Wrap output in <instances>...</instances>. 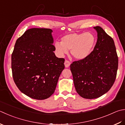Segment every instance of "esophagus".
Segmentation results:
<instances>
[{"label": "esophagus", "instance_id": "34e87169", "mask_svg": "<svg viewBox=\"0 0 125 125\" xmlns=\"http://www.w3.org/2000/svg\"><path fill=\"white\" fill-rule=\"evenodd\" d=\"M64 64H65V67H66V68H67V67H69L70 66V65H71V62H69V61H68V60H66L65 61V63H64Z\"/></svg>", "mask_w": 125, "mask_h": 125}]
</instances>
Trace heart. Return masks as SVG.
Instances as JSON below:
<instances>
[{"label":"heart","instance_id":"heart-1","mask_svg":"<svg viewBox=\"0 0 125 125\" xmlns=\"http://www.w3.org/2000/svg\"><path fill=\"white\" fill-rule=\"evenodd\" d=\"M96 39L90 32L72 33L61 39V42H55L54 47L59 54L63 56L70 50L71 55L78 60H82L90 54L95 47Z\"/></svg>","mask_w":125,"mask_h":125}]
</instances>
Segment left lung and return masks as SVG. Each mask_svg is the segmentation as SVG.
I'll use <instances>...</instances> for the list:
<instances>
[{
  "label": "left lung",
  "instance_id": "8db88e82",
  "mask_svg": "<svg viewBox=\"0 0 125 125\" xmlns=\"http://www.w3.org/2000/svg\"><path fill=\"white\" fill-rule=\"evenodd\" d=\"M94 28L97 32V40L93 51L85 59L70 65L76 91L87 99L107 93L114 83L118 68L113 39L99 26Z\"/></svg>",
  "mask_w": 125,
  "mask_h": 125
}]
</instances>
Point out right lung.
Wrapping results in <instances>:
<instances>
[{"instance_id": "add662e5", "label": "right lung", "mask_w": 125, "mask_h": 125, "mask_svg": "<svg viewBox=\"0 0 125 125\" xmlns=\"http://www.w3.org/2000/svg\"><path fill=\"white\" fill-rule=\"evenodd\" d=\"M53 30L31 28L17 40L11 56L13 81L22 93L44 100L54 93L65 59L54 53Z\"/></svg>"}]
</instances>
